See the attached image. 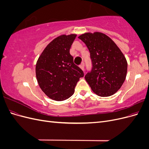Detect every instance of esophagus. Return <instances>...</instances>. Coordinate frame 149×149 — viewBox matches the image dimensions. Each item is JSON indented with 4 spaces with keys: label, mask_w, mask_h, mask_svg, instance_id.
Wrapping results in <instances>:
<instances>
[{
    "label": "esophagus",
    "mask_w": 149,
    "mask_h": 149,
    "mask_svg": "<svg viewBox=\"0 0 149 149\" xmlns=\"http://www.w3.org/2000/svg\"><path fill=\"white\" fill-rule=\"evenodd\" d=\"M80 68H81V69L83 71H84V64L82 63L81 65H80Z\"/></svg>",
    "instance_id": "esophagus-1"
}]
</instances>
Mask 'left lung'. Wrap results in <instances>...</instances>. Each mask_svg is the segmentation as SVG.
<instances>
[{
	"instance_id": "left-lung-1",
	"label": "left lung",
	"mask_w": 149,
	"mask_h": 149,
	"mask_svg": "<svg viewBox=\"0 0 149 149\" xmlns=\"http://www.w3.org/2000/svg\"><path fill=\"white\" fill-rule=\"evenodd\" d=\"M86 45L93 62L91 72L85 79L97 96L113 95L121 88L127 72V62L123 53L109 37L95 31L78 37Z\"/></svg>"
}]
</instances>
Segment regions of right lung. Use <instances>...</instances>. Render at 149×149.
I'll return each mask as SVG.
<instances>
[{
	"label": "right lung",
	"mask_w": 149,
	"mask_h": 149,
	"mask_svg": "<svg viewBox=\"0 0 149 149\" xmlns=\"http://www.w3.org/2000/svg\"><path fill=\"white\" fill-rule=\"evenodd\" d=\"M76 35L64 34L53 39L37 61L35 73L39 86L53 100L61 101L71 97L79 78L84 76L70 53Z\"/></svg>",
	"instance_id": "1"
}]
</instances>
